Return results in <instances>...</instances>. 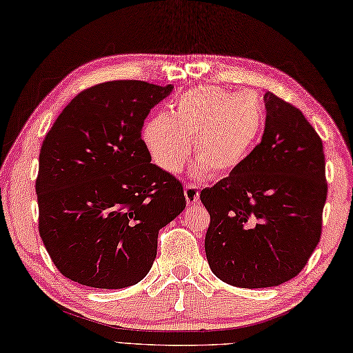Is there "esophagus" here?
Returning a JSON list of instances; mask_svg holds the SVG:
<instances>
[{
	"label": "esophagus",
	"instance_id": "34e87169",
	"mask_svg": "<svg viewBox=\"0 0 353 353\" xmlns=\"http://www.w3.org/2000/svg\"><path fill=\"white\" fill-rule=\"evenodd\" d=\"M184 194H185V201L188 205L199 202V187H196L194 184L190 185H185L184 187Z\"/></svg>",
	"mask_w": 353,
	"mask_h": 353
}]
</instances>
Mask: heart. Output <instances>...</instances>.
Instances as JSON below:
<instances>
[{
    "mask_svg": "<svg viewBox=\"0 0 353 353\" xmlns=\"http://www.w3.org/2000/svg\"><path fill=\"white\" fill-rule=\"evenodd\" d=\"M263 124V108L248 94L212 85L188 90L172 105V117L159 114L143 125L142 139L151 159L169 174L181 170L192 152L194 170L225 175L252 151Z\"/></svg>",
    "mask_w": 353,
    "mask_h": 353,
    "instance_id": "1",
    "label": "heart"
}]
</instances>
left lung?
Returning a JSON list of instances; mask_svg holds the SVG:
<instances>
[{
  "instance_id": "1",
  "label": "left lung",
  "mask_w": 353,
  "mask_h": 353,
  "mask_svg": "<svg viewBox=\"0 0 353 353\" xmlns=\"http://www.w3.org/2000/svg\"><path fill=\"white\" fill-rule=\"evenodd\" d=\"M262 141L245 160L201 192L210 212L205 253L232 286H279L301 272L322 234L328 193L323 145L303 112L265 92Z\"/></svg>"
}]
</instances>
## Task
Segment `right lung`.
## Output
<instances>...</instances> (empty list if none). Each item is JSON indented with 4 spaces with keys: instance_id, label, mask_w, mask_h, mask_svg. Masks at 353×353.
Wrapping results in <instances>:
<instances>
[{
    "instance_id": "obj_1",
    "label": "right lung",
    "mask_w": 353,
    "mask_h": 353,
    "mask_svg": "<svg viewBox=\"0 0 353 353\" xmlns=\"http://www.w3.org/2000/svg\"><path fill=\"white\" fill-rule=\"evenodd\" d=\"M172 90L143 81L94 85L48 132L36 179L39 232L64 277L123 289L150 272L159 230L185 208L181 183L152 165L141 136Z\"/></svg>"
}]
</instances>
